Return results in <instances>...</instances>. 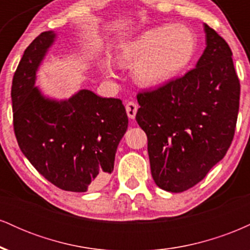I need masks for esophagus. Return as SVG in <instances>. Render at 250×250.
<instances>
[{"mask_svg": "<svg viewBox=\"0 0 250 250\" xmlns=\"http://www.w3.org/2000/svg\"><path fill=\"white\" fill-rule=\"evenodd\" d=\"M137 104L135 102H128L127 104H125V110H127V115L129 119L134 120L135 116H136V113H137Z\"/></svg>", "mask_w": 250, "mask_h": 250, "instance_id": "obj_1", "label": "esophagus"}]
</instances>
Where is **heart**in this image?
Here are the masks:
<instances>
[{"mask_svg":"<svg viewBox=\"0 0 250 250\" xmlns=\"http://www.w3.org/2000/svg\"><path fill=\"white\" fill-rule=\"evenodd\" d=\"M197 49L196 35L183 24H163L122 42L116 56L121 64H131L135 81L146 87L162 84L188 67ZM107 76L113 67L102 62Z\"/></svg>","mask_w":250,"mask_h":250,"instance_id":"1","label":"heart"}]
</instances>
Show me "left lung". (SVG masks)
<instances>
[{"label": "left lung", "mask_w": 250, "mask_h": 250, "mask_svg": "<svg viewBox=\"0 0 250 250\" xmlns=\"http://www.w3.org/2000/svg\"><path fill=\"white\" fill-rule=\"evenodd\" d=\"M206 49L193 70L153 91L140 93L136 121L147 134L157 187L181 193L205 179L233 141L240 82L233 53L208 24Z\"/></svg>", "instance_id": "obj_1"}]
</instances>
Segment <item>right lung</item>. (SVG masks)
Segmentation results:
<instances>
[{
    "label": "right lung",
    "mask_w": 250,
    "mask_h": 250,
    "mask_svg": "<svg viewBox=\"0 0 250 250\" xmlns=\"http://www.w3.org/2000/svg\"><path fill=\"white\" fill-rule=\"evenodd\" d=\"M57 39L44 31L24 50L11 85L14 130L20 149L42 176L67 191L99 188L114 170L128 116L119 99L81 89L56 100L36 84L40 65Z\"/></svg>",
    "instance_id": "1"
}]
</instances>
